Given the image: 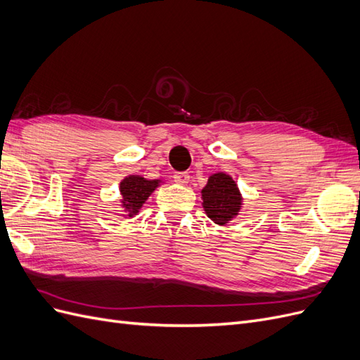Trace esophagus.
<instances>
[{"label":"esophagus","instance_id":"34e87169","mask_svg":"<svg viewBox=\"0 0 360 360\" xmlns=\"http://www.w3.org/2000/svg\"><path fill=\"white\" fill-rule=\"evenodd\" d=\"M174 181L179 184H188L189 174L188 172H176L174 174Z\"/></svg>","mask_w":360,"mask_h":360}]
</instances>
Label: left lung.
I'll return each instance as SVG.
<instances>
[{
    "mask_svg": "<svg viewBox=\"0 0 360 360\" xmlns=\"http://www.w3.org/2000/svg\"><path fill=\"white\" fill-rule=\"evenodd\" d=\"M205 214L217 225H226L242 209V193L236 181L225 172H216L209 177L201 191Z\"/></svg>",
    "mask_w": 360,
    "mask_h": 360,
    "instance_id": "obj_1",
    "label": "left lung"
}]
</instances>
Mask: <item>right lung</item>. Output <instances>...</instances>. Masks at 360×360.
I'll return each mask as SVG.
<instances>
[{
	"label": "right lung",
	"instance_id": "obj_1",
	"mask_svg": "<svg viewBox=\"0 0 360 360\" xmlns=\"http://www.w3.org/2000/svg\"><path fill=\"white\" fill-rule=\"evenodd\" d=\"M160 180H147L141 176H129L120 183L122 205L129 217H134L151 193L159 186Z\"/></svg>",
	"mask_w": 360,
	"mask_h": 360
}]
</instances>
